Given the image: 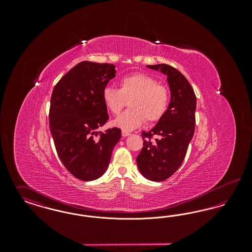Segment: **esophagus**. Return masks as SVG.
I'll list each match as a JSON object with an SVG mask.
<instances>
[{
  "label": "esophagus",
  "mask_w": 252,
  "mask_h": 252,
  "mask_svg": "<svg viewBox=\"0 0 252 252\" xmlns=\"http://www.w3.org/2000/svg\"><path fill=\"white\" fill-rule=\"evenodd\" d=\"M131 133L129 131H126V130H123L122 131V135H123V137H127V136H129Z\"/></svg>",
  "instance_id": "obj_1"
}]
</instances>
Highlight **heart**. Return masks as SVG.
Returning a JSON list of instances; mask_svg holds the SVG:
<instances>
[{"instance_id": "obj_1", "label": "heart", "mask_w": 252, "mask_h": 252, "mask_svg": "<svg viewBox=\"0 0 252 252\" xmlns=\"http://www.w3.org/2000/svg\"><path fill=\"white\" fill-rule=\"evenodd\" d=\"M102 96L106 107L113 115H118L129 102V109L113 122L124 130L137 128L144 120L147 124L160 120L170 102L167 87L159 84L155 77L141 72L122 77L120 90L107 86Z\"/></svg>"}]
</instances>
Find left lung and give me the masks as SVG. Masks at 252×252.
Here are the masks:
<instances>
[{"instance_id": "left-lung-1", "label": "left lung", "mask_w": 252, "mask_h": 252, "mask_svg": "<svg viewBox=\"0 0 252 252\" xmlns=\"http://www.w3.org/2000/svg\"><path fill=\"white\" fill-rule=\"evenodd\" d=\"M167 75L171 101L150 131L142 132L144 146L137 157L142 175L152 181L170 178L182 164L195 126L196 97L186 77L167 64L147 65Z\"/></svg>"}]
</instances>
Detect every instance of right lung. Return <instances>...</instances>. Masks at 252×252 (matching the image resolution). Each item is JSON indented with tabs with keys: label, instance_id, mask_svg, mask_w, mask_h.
I'll return each instance as SVG.
<instances>
[{
	"label": "right lung",
	"instance_id": "add662e5",
	"mask_svg": "<svg viewBox=\"0 0 252 252\" xmlns=\"http://www.w3.org/2000/svg\"><path fill=\"white\" fill-rule=\"evenodd\" d=\"M115 76V66L82 61L61 77L54 88L49 126L61 162L73 177L90 181L107 170L121 129L97 128L108 120L103 90Z\"/></svg>",
	"mask_w": 252,
	"mask_h": 252
}]
</instances>
